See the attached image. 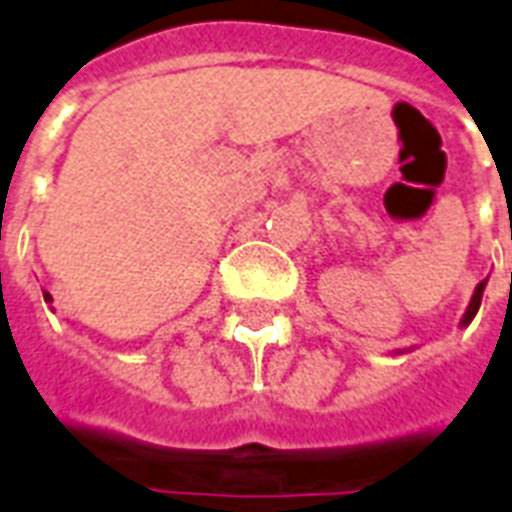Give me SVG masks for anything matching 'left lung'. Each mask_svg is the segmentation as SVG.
<instances>
[{
    "label": "left lung",
    "mask_w": 512,
    "mask_h": 512,
    "mask_svg": "<svg viewBox=\"0 0 512 512\" xmlns=\"http://www.w3.org/2000/svg\"><path fill=\"white\" fill-rule=\"evenodd\" d=\"M486 283H489V277H486V280H481V283L475 285V291H473V299H470V304H467L465 315H462V320H459V326H462V328H465V326H470V323H473V318H475V312L481 310L483 288H486ZM411 350H414V347H408V350H395V352H392V355H400V352H411Z\"/></svg>",
    "instance_id": "8db88e82"
}]
</instances>
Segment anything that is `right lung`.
<instances>
[{"mask_svg":"<svg viewBox=\"0 0 512 512\" xmlns=\"http://www.w3.org/2000/svg\"><path fill=\"white\" fill-rule=\"evenodd\" d=\"M45 301H47V304H50V301H53V296H50V293H47V291H45Z\"/></svg>","mask_w":512,"mask_h":512,"instance_id":"1","label":"right lung"}]
</instances>
